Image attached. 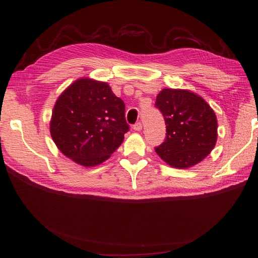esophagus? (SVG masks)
Segmentation results:
<instances>
[{"label": "esophagus", "mask_w": 258, "mask_h": 258, "mask_svg": "<svg viewBox=\"0 0 258 258\" xmlns=\"http://www.w3.org/2000/svg\"><path fill=\"white\" fill-rule=\"evenodd\" d=\"M133 128L135 130V131H142V128H143V124L141 123V122H137V123H135L134 125H133Z\"/></svg>", "instance_id": "obj_1"}]
</instances>
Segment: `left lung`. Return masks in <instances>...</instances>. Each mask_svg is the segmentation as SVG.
I'll return each mask as SVG.
<instances>
[{"label":"left lung","instance_id":"1","mask_svg":"<svg viewBox=\"0 0 258 258\" xmlns=\"http://www.w3.org/2000/svg\"><path fill=\"white\" fill-rule=\"evenodd\" d=\"M155 106L166 124L165 141L155 148L161 159L184 169L211 153L218 137L217 116L201 97L187 90L164 89Z\"/></svg>","mask_w":258,"mask_h":258}]
</instances>
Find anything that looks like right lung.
<instances>
[{"label": "right lung", "mask_w": 258, "mask_h": 258, "mask_svg": "<svg viewBox=\"0 0 258 258\" xmlns=\"http://www.w3.org/2000/svg\"><path fill=\"white\" fill-rule=\"evenodd\" d=\"M128 130L123 100L107 83L87 78L61 93L50 121V134L59 151L86 167L109 158Z\"/></svg>", "instance_id": "1"}]
</instances>
